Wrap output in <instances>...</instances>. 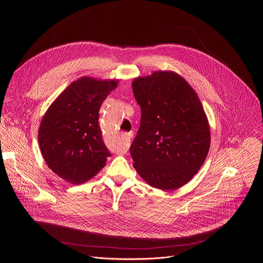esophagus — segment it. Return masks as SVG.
<instances>
[{"label":"esophagus","instance_id":"obj_1","mask_svg":"<svg viewBox=\"0 0 263 263\" xmlns=\"http://www.w3.org/2000/svg\"><path fill=\"white\" fill-rule=\"evenodd\" d=\"M132 136V133H126L125 134V139H127V140H129L130 139V137Z\"/></svg>","mask_w":263,"mask_h":263}]
</instances>
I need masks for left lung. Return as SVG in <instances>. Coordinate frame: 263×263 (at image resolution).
Segmentation results:
<instances>
[{"instance_id":"8db88e82","label":"left lung","mask_w":263,"mask_h":263,"mask_svg":"<svg viewBox=\"0 0 263 263\" xmlns=\"http://www.w3.org/2000/svg\"><path fill=\"white\" fill-rule=\"evenodd\" d=\"M141 109L140 127L131 146L133 166L151 186L173 191L203 165L210 146L203 106L181 76L155 71L132 83Z\"/></svg>"}]
</instances>
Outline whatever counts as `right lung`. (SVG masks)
<instances>
[{
    "mask_svg": "<svg viewBox=\"0 0 263 263\" xmlns=\"http://www.w3.org/2000/svg\"><path fill=\"white\" fill-rule=\"evenodd\" d=\"M118 80L83 77L72 82L49 107L39 131L41 151L48 166L71 184L95 177L110 157L99 126L103 101Z\"/></svg>",
    "mask_w": 263,
    "mask_h": 263,
    "instance_id": "1",
    "label": "right lung"
}]
</instances>
